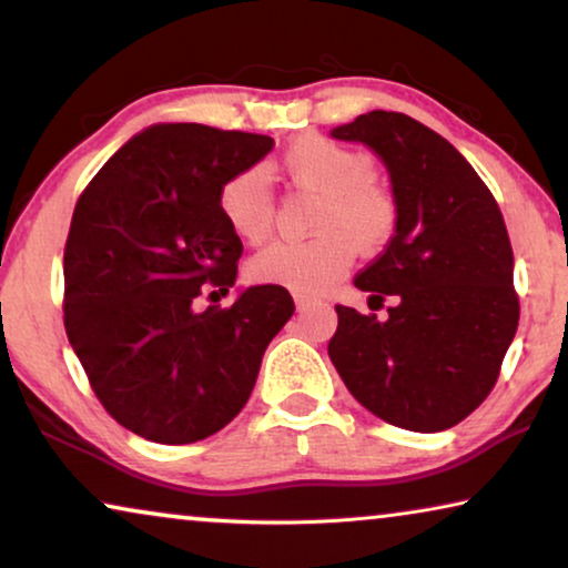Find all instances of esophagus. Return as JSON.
<instances>
[{
  "instance_id": "esophagus-1",
  "label": "esophagus",
  "mask_w": 568,
  "mask_h": 568,
  "mask_svg": "<svg viewBox=\"0 0 568 568\" xmlns=\"http://www.w3.org/2000/svg\"><path fill=\"white\" fill-rule=\"evenodd\" d=\"M294 302H297L300 310H305V307L310 305V302H315V300L307 297V294H294Z\"/></svg>"
}]
</instances>
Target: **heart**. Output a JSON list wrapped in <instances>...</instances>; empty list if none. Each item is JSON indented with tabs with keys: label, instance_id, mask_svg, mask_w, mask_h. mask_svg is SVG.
<instances>
[{
	"label": "heart",
	"instance_id": "obj_1",
	"mask_svg": "<svg viewBox=\"0 0 568 568\" xmlns=\"http://www.w3.org/2000/svg\"><path fill=\"white\" fill-rule=\"evenodd\" d=\"M282 173L315 196L313 230L305 243H276L247 263L253 278L294 292H321L352 266L354 253H375L393 237L398 204L369 175V160L321 134H302L278 160ZM224 222L245 243H263L274 227V196L266 173L243 170L220 191Z\"/></svg>",
	"mask_w": 568,
	"mask_h": 568
}]
</instances>
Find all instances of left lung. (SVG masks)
I'll use <instances>...</instances> for the list:
<instances>
[{
  "mask_svg": "<svg viewBox=\"0 0 568 568\" xmlns=\"http://www.w3.org/2000/svg\"><path fill=\"white\" fill-rule=\"evenodd\" d=\"M369 146L390 175L398 224L385 253L354 278L369 310L336 305L328 356L348 393L383 422L442 432L473 414L517 333L507 224L470 162L437 131L393 111L331 131Z\"/></svg>",
  "mask_w": 568,
  "mask_h": 568,
  "instance_id": "obj_1",
  "label": "left lung"
}]
</instances>
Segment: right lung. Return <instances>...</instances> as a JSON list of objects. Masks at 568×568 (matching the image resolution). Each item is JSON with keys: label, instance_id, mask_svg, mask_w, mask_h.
Here are the masks:
<instances>
[{"label": "right lung", "instance_id": "obj_1", "mask_svg": "<svg viewBox=\"0 0 568 568\" xmlns=\"http://www.w3.org/2000/svg\"><path fill=\"white\" fill-rule=\"evenodd\" d=\"M274 139L201 123L131 136L77 201L64 251V325L90 385L121 426L160 445L224 429L251 398L271 338L294 313L284 286L230 292L243 243L220 191Z\"/></svg>", "mask_w": 568, "mask_h": 568}]
</instances>
